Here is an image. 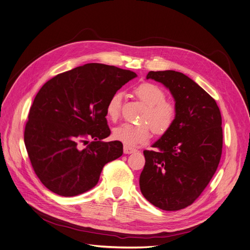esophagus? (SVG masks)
Masks as SVG:
<instances>
[{"mask_svg":"<svg viewBox=\"0 0 250 250\" xmlns=\"http://www.w3.org/2000/svg\"><path fill=\"white\" fill-rule=\"evenodd\" d=\"M123 151H124V153H125V154H131V153L135 152V151H136V149H135V148H133V147H130V146L124 145Z\"/></svg>","mask_w":250,"mask_h":250,"instance_id":"obj_1","label":"esophagus"}]
</instances>
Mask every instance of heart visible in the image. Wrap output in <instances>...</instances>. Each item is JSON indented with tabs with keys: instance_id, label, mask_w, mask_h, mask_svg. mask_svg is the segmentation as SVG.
I'll return each mask as SVG.
<instances>
[{
	"instance_id": "b5f03b06",
	"label": "heart",
	"mask_w": 250,
	"mask_h": 250,
	"mask_svg": "<svg viewBox=\"0 0 250 250\" xmlns=\"http://www.w3.org/2000/svg\"><path fill=\"white\" fill-rule=\"evenodd\" d=\"M134 95L146 106L141 117V122L149 123L156 133L167 132L174 119V107L166 102V94L161 87L152 83H143L135 87ZM122 93H114L106 106V112L113 121L118 119L121 110ZM112 136L115 140L127 146H135L145 143L150 138V128L147 124H122L113 130Z\"/></svg>"
}]
</instances>
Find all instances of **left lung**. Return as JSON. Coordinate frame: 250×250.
Listing matches in <instances>:
<instances>
[{
  "label": "left lung",
  "instance_id": "1",
  "mask_svg": "<svg viewBox=\"0 0 250 250\" xmlns=\"http://www.w3.org/2000/svg\"><path fill=\"white\" fill-rule=\"evenodd\" d=\"M163 83L174 99L170 128L144 150L139 186L144 198L165 211L192 205L213 178L223 146L222 118L216 101L186 75L149 71L146 80Z\"/></svg>",
  "mask_w": 250,
  "mask_h": 250
}]
</instances>
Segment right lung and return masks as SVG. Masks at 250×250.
<instances>
[{
	"label": "right lung",
	"instance_id": "add662e5",
	"mask_svg": "<svg viewBox=\"0 0 250 250\" xmlns=\"http://www.w3.org/2000/svg\"><path fill=\"white\" fill-rule=\"evenodd\" d=\"M136 77L113 65L86 63L43 84L29 111L24 142L36 175L49 190L63 197L83 194L98 184L106 164L123 154L121 142L103 141L111 133L106 106ZM83 143L89 144L82 148Z\"/></svg>",
	"mask_w": 250,
	"mask_h": 250
}]
</instances>
